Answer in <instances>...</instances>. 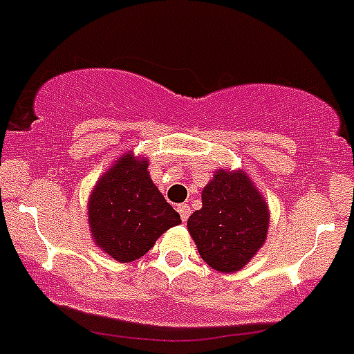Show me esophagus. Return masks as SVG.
Instances as JSON below:
<instances>
[{"instance_id": "obj_1", "label": "esophagus", "mask_w": 354, "mask_h": 354, "mask_svg": "<svg viewBox=\"0 0 354 354\" xmlns=\"http://www.w3.org/2000/svg\"><path fill=\"white\" fill-rule=\"evenodd\" d=\"M177 212L180 214V219H183V221H187V217H189V214H191V209L187 203H180V205H177Z\"/></svg>"}]
</instances>
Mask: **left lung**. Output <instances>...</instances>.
Masks as SVG:
<instances>
[{"instance_id":"8db88e82","label":"left lung","mask_w":354,"mask_h":354,"mask_svg":"<svg viewBox=\"0 0 354 354\" xmlns=\"http://www.w3.org/2000/svg\"><path fill=\"white\" fill-rule=\"evenodd\" d=\"M202 203L187 219L200 256L219 272L241 270L267 239V203L248 175L225 170L207 184Z\"/></svg>"}]
</instances>
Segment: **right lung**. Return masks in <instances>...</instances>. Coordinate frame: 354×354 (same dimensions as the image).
I'll list each match as a JSON object with an SVG mask.
<instances>
[{"label": "right lung", "instance_id": "obj_1", "mask_svg": "<svg viewBox=\"0 0 354 354\" xmlns=\"http://www.w3.org/2000/svg\"><path fill=\"white\" fill-rule=\"evenodd\" d=\"M149 163L124 154L93 189L89 225L95 242L121 263L142 258L158 236L180 223L179 212L149 177Z\"/></svg>", "mask_w": 354, "mask_h": 354}]
</instances>
